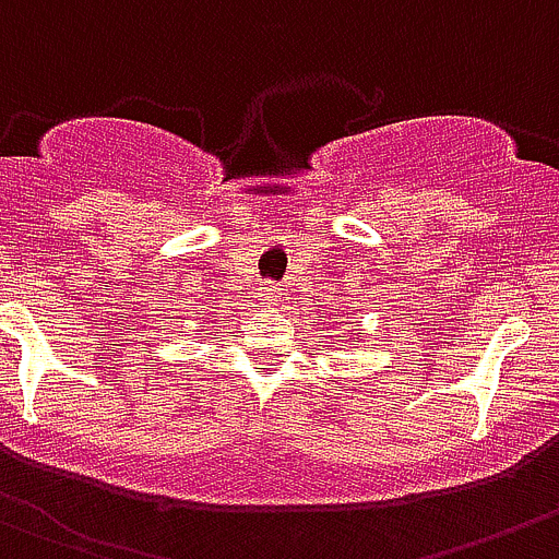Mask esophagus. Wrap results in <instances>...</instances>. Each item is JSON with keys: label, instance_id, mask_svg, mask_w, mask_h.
Instances as JSON below:
<instances>
[{"label": "esophagus", "instance_id": "esophagus-1", "mask_svg": "<svg viewBox=\"0 0 559 559\" xmlns=\"http://www.w3.org/2000/svg\"><path fill=\"white\" fill-rule=\"evenodd\" d=\"M258 301L260 305H276V301H280V288L271 283H263L258 288Z\"/></svg>", "mask_w": 559, "mask_h": 559}]
</instances>
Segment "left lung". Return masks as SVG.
Returning <instances> with one entry per match:
<instances>
[{
    "instance_id": "left-lung-1",
    "label": "left lung",
    "mask_w": 559,
    "mask_h": 559,
    "mask_svg": "<svg viewBox=\"0 0 559 559\" xmlns=\"http://www.w3.org/2000/svg\"><path fill=\"white\" fill-rule=\"evenodd\" d=\"M356 343H359V337H356Z\"/></svg>"
}]
</instances>
